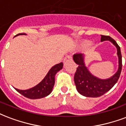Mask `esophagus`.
<instances>
[{
  "label": "esophagus",
  "mask_w": 126,
  "mask_h": 126,
  "mask_svg": "<svg viewBox=\"0 0 126 126\" xmlns=\"http://www.w3.org/2000/svg\"><path fill=\"white\" fill-rule=\"evenodd\" d=\"M71 60H72V57H71V55H68L65 57V59H63V61H64L65 63H66V62H67V61H71Z\"/></svg>",
  "instance_id": "34e87169"
}]
</instances>
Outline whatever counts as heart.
Here are the masks:
<instances>
[{
    "label": "heart",
    "instance_id": "1",
    "mask_svg": "<svg viewBox=\"0 0 126 126\" xmlns=\"http://www.w3.org/2000/svg\"><path fill=\"white\" fill-rule=\"evenodd\" d=\"M88 44H89V42L88 41H85L83 43V45H84V46H86Z\"/></svg>",
    "mask_w": 126,
    "mask_h": 126
}]
</instances>
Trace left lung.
<instances>
[{
    "label": "left lung",
    "mask_w": 126,
    "mask_h": 126,
    "mask_svg": "<svg viewBox=\"0 0 126 126\" xmlns=\"http://www.w3.org/2000/svg\"><path fill=\"white\" fill-rule=\"evenodd\" d=\"M109 41L117 49L118 57V69L115 74L108 79H100L89 71L85 63V55L82 53L74 54L73 61L78 65L74 76V81L77 92L81 95L89 97H98L112 88L117 83L120 76L122 67V54L119 47L115 40L111 37L101 35V41Z\"/></svg>",
    "instance_id": "obj_1"
}]
</instances>
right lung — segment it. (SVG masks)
Here are the masks:
<instances>
[{"label": "right lung", "instance_id": "right-lung-1", "mask_svg": "<svg viewBox=\"0 0 126 126\" xmlns=\"http://www.w3.org/2000/svg\"><path fill=\"white\" fill-rule=\"evenodd\" d=\"M19 34L26 35L25 33H20L16 36H18ZM63 63L62 62L53 66L50 69L49 72L47 73L46 76L44 77V79L42 80L39 84H37V85H35L32 88L26 89V90H21V89H16V88H15V89L18 93L23 95V96L26 97L27 98L32 99H41L47 97L53 91V88L55 85V77L57 73L63 69Z\"/></svg>", "mask_w": 126, "mask_h": 126}]
</instances>
